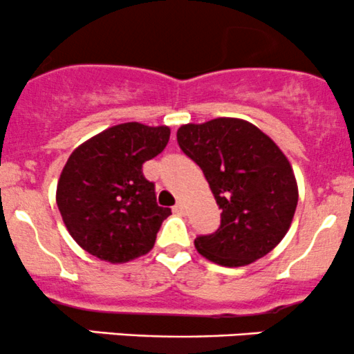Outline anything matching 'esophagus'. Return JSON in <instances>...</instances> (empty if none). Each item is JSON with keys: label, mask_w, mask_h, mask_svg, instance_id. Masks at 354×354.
Returning a JSON list of instances; mask_svg holds the SVG:
<instances>
[{"label": "esophagus", "mask_w": 354, "mask_h": 354, "mask_svg": "<svg viewBox=\"0 0 354 354\" xmlns=\"http://www.w3.org/2000/svg\"><path fill=\"white\" fill-rule=\"evenodd\" d=\"M185 209H186L185 205L181 203V201H178V203L173 207V212L178 213V215H185Z\"/></svg>", "instance_id": "34e87169"}]
</instances>
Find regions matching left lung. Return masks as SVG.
Returning <instances> with one entry per match:
<instances>
[{
	"label": "left lung",
	"instance_id": "obj_1",
	"mask_svg": "<svg viewBox=\"0 0 354 354\" xmlns=\"http://www.w3.org/2000/svg\"><path fill=\"white\" fill-rule=\"evenodd\" d=\"M178 145L200 166L221 209L215 234L196 236L205 259L225 267L248 266L284 239L297 207V181L286 154L243 119L185 124Z\"/></svg>",
	"mask_w": 354,
	"mask_h": 354
}]
</instances>
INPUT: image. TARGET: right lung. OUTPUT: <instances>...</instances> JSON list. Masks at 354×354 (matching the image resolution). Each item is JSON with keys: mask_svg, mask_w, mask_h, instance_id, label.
Listing matches in <instances>:
<instances>
[{"mask_svg": "<svg viewBox=\"0 0 354 354\" xmlns=\"http://www.w3.org/2000/svg\"><path fill=\"white\" fill-rule=\"evenodd\" d=\"M169 127L112 126L70 154L57 185V205L72 239L94 257L122 263L147 254L169 208L156 203L142 165L169 141Z\"/></svg>", "mask_w": 354, "mask_h": 354, "instance_id": "1", "label": "right lung"}]
</instances>
